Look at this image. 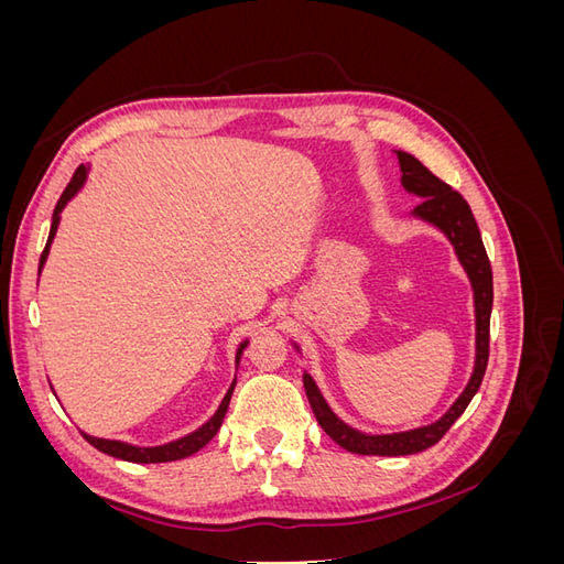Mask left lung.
<instances>
[{"label":"left lung","mask_w":564,"mask_h":564,"mask_svg":"<svg viewBox=\"0 0 564 564\" xmlns=\"http://www.w3.org/2000/svg\"><path fill=\"white\" fill-rule=\"evenodd\" d=\"M395 152L400 160L402 187L406 193L423 197L419 207H414L412 216L445 232V237L456 251L458 263L464 265L466 275L470 280L473 301H475V367H473L468 386L456 398V402L447 409L445 416L437 419L435 423L421 425V429H414V431L388 433V435H369L352 429V425H348L346 421H340L332 412L327 400L322 398V392L311 373L305 371L303 388L313 406V414L322 425V431L327 433L336 445H340L352 454H365V456H406V454H419L423 449L433 447L435 442H440L442 435L452 429L454 421L466 412V406L475 398V392L480 390L487 360H489V317H491L494 284H491V265L482 245L480 228H477L475 216L464 197H460L456 191H452L445 181H440L431 169H425L414 155H409V152H402V150H395ZM294 348L299 350L296 344Z\"/></svg>","instance_id":"1"}]
</instances>
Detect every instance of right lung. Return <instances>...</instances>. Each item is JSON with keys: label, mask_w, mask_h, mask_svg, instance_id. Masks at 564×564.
<instances>
[{"label": "right lung", "mask_w": 564, "mask_h": 564, "mask_svg": "<svg viewBox=\"0 0 564 564\" xmlns=\"http://www.w3.org/2000/svg\"><path fill=\"white\" fill-rule=\"evenodd\" d=\"M87 174H89V166L79 164L75 176H73V181L67 183V187H65L61 199H58V204H56L54 218H51L48 240H46V247H44L42 259H40V272H42V268H44V263H46V256H48L51 242H54V237H56V230H58V224H61V212L65 209V204L70 202V199L82 191L84 181H87ZM247 344H249V340H242L240 348H237V355H235V362H237V365H240V357H242ZM235 383H237V379H232V383H230V388H228V392H226V398L220 400V404H218V409H216V414H214L207 423L199 425L197 431H193V433H187V435L174 440V442H166V445H160V447H135V445H129V442L94 437V435H87V433H82V435H84V440H87L89 445H94L98 452H104V454L115 456V458H122V460H131V464H166V460H178V458H185V456H193L195 452H199V449H202L204 445H207V442L218 433L220 423H224V419H226V412H228V404H230V398H232Z\"/></svg>", "instance_id": "obj_1"}]
</instances>
